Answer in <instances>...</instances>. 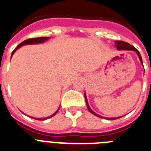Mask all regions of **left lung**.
I'll return each instance as SVG.
<instances>
[{"instance_id":"left-lung-1","label":"left lung","mask_w":151,"mask_h":151,"mask_svg":"<svg viewBox=\"0 0 151 151\" xmlns=\"http://www.w3.org/2000/svg\"><path fill=\"white\" fill-rule=\"evenodd\" d=\"M115 45H116V48L118 49V50H134V51H135L137 54L138 57H139V59H140V62H141V64H143V61H142V58H141V55H140V52L138 51L137 49H136V48L134 47V46H132V45H130V44H128V43L127 42H124V41H122V40H115ZM84 98H85V101H86V104H87V109H88V111H90V112L91 113V114H93V115H95V116H98V117H101V118H103V116H100V115L97 114L96 113L93 112L92 110H91V108H90L89 107V104H88V103H87V97H86V94L84 93ZM120 118V116L119 117H113V118H107L109 119V120H115V119H118Z\"/></svg>"}]
</instances>
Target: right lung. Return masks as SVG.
Listing matches in <instances>:
<instances>
[{
    "mask_svg": "<svg viewBox=\"0 0 151 151\" xmlns=\"http://www.w3.org/2000/svg\"><path fill=\"white\" fill-rule=\"evenodd\" d=\"M49 38H50V37H36V38H30V39H27V40H25L24 41H23V42H21V44H19L18 46H17V47L15 48L14 50H13L12 54H11V57H12V55H13L14 53L15 52V50H17L19 47H21L23 46V45H26V44H40V43H43V42H44L45 40H48ZM59 108H60V107H59ZM58 110H59V109H58ZM58 110L56 111V112L54 113V114H52L51 116H47V117H45V118H36V120H39V121H44V120H47V119L50 118V117L54 116V115L56 114L58 112ZM30 117H31V118H34V117H32V116H30ZM34 119H35V118H34Z\"/></svg>",
    "mask_w": 151,
    "mask_h": 151,
    "instance_id": "obj_1",
    "label": "right lung"
}]
</instances>
